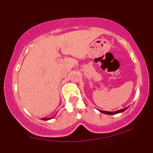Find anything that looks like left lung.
<instances>
[{"instance_id": "left-lung-1", "label": "left lung", "mask_w": 153, "mask_h": 153, "mask_svg": "<svg viewBox=\"0 0 153 153\" xmlns=\"http://www.w3.org/2000/svg\"><path fill=\"white\" fill-rule=\"evenodd\" d=\"M127 108H125V109H120V110H117V111H114V112H107V111H102V110H100L99 109V111L101 112V113H104V114H108V115H115V114H117V113H123L124 112L126 109Z\"/></svg>"}]
</instances>
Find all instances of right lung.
I'll return each mask as SVG.
<instances>
[{
    "instance_id": "1",
    "label": "right lung",
    "mask_w": 153,
    "mask_h": 153,
    "mask_svg": "<svg viewBox=\"0 0 153 153\" xmlns=\"http://www.w3.org/2000/svg\"><path fill=\"white\" fill-rule=\"evenodd\" d=\"M53 117H51V118H43V119H41V120H51V119H53Z\"/></svg>"
}]
</instances>
